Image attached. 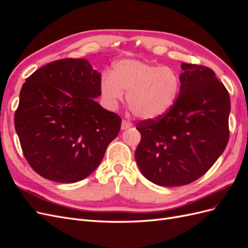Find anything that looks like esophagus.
<instances>
[{"mask_svg":"<svg viewBox=\"0 0 248 248\" xmlns=\"http://www.w3.org/2000/svg\"><path fill=\"white\" fill-rule=\"evenodd\" d=\"M131 126H132V124H131L129 121H127V120H123V121H122V125H121V129H122V130L128 129L129 127H131Z\"/></svg>","mask_w":248,"mask_h":248,"instance_id":"esophagus-1","label":"esophagus"}]
</instances>
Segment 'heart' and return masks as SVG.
Listing matches in <instances>:
<instances>
[{"mask_svg":"<svg viewBox=\"0 0 248 248\" xmlns=\"http://www.w3.org/2000/svg\"><path fill=\"white\" fill-rule=\"evenodd\" d=\"M100 88L111 108H117L126 91L127 103L133 114L151 120L163 116L175 103L180 78L170 67L123 60L115 65L111 76L102 78Z\"/></svg>","mask_w":248,"mask_h":248,"instance_id":"b5f03b06","label":"heart"}]
</instances>
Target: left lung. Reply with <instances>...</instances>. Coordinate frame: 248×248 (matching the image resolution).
<instances>
[{"instance_id":"left-lung-1","label":"left lung","mask_w":248,"mask_h":248,"mask_svg":"<svg viewBox=\"0 0 248 248\" xmlns=\"http://www.w3.org/2000/svg\"><path fill=\"white\" fill-rule=\"evenodd\" d=\"M180 93L163 116L137 124L138 166L149 181L174 187L196 181L226 149L230 95L209 67L182 63Z\"/></svg>"}]
</instances>
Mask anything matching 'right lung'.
<instances>
[{"instance_id": "right-lung-1", "label": "right lung", "mask_w": 248, "mask_h": 248, "mask_svg": "<svg viewBox=\"0 0 248 248\" xmlns=\"http://www.w3.org/2000/svg\"><path fill=\"white\" fill-rule=\"evenodd\" d=\"M100 78L87 60L68 58L44 65L22 85L14 125L24 156L41 177L80 181L117 138L121 118L95 101Z\"/></svg>"}]
</instances>
